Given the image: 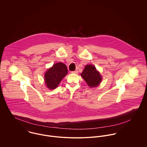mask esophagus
Masks as SVG:
<instances>
[{"label": "esophagus", "instance_id": "34e87169", "mask_svg": "<svg viewBox=\"0 0 147 147\" xmlns=\"http://www.w3.org/2000/svg\"><path fill=\"white\" fill-rule=\"evenodd\" d=\"M72 74H78V70H76V71H72Z\"/></svg>", "mask_w": 147, "mask_h": 147}]
</instances>
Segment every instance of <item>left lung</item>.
I'll use <instances>...</instances> for the list:
<instances>
[{
  "mask_svg": "<svg viewBox=\"0 0 147 147\" xmlns=\"http://www.w3.org/2000/svg\"><path fill=\"white\" fill-rule=\"evenodd\" d=\"M81 76L88 85L90 88L98 86L102 79L100 72L96 69V67L92 64L85 65L83 72L81 74Z\"/></svg>",
  "mask_w": 147,
  "mask_h": 147,
  "instance_id": "left-lung-1",
  "label": "left lung"
}]
</instances>
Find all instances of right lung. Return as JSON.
Masks as SVG:
<instances>
[{"label":"right lung","mask_w":147,"mask_h":147,"mask_svg":"<svg viewBox=\"0 0 147 147\" xmlns=\"http://www.w3.org/2000/svg\"><path fill=\"white\" fill-rule=\"evenodd\" d=\"M68 73L67 67L64 63H55L45 74V83L49 89L57 88L61 80Z\"/></svg>","instance_id":"right-lung-1"}]
</instances>
